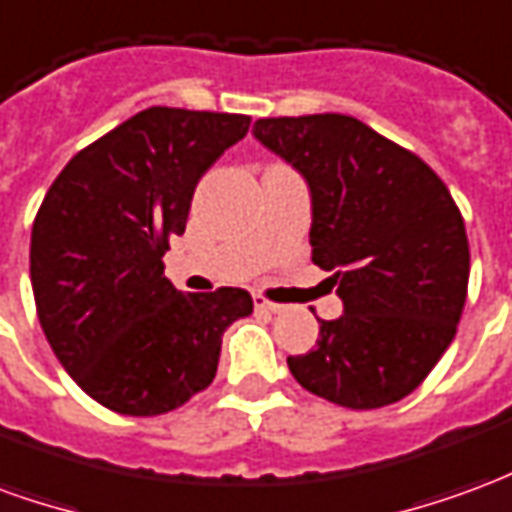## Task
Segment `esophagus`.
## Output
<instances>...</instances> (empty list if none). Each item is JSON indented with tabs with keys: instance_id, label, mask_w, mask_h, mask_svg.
Returning a JSON list of instances; mask_svg holds the SVG:
<instances>
[{
	"instance_id": "obj_1",
	"label": "esophagus",
	"mask_w": 512,
	"mask_h": 512,
	"mask_svg": "<svg viewBox=\"0 0 512 512\" xmlns=\"http://www.w3.org/2000/svg\"><path fill=\"white\" fill-rule=\"evenodd\" d=\"M252 299H255L257 310H263V312H279V310H282L279 304H274V301H268L266 296H263V293H255Z\"/></svg>"
}]
</instances>
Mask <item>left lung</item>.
Wrapping results in <instances>:
<instances>
[{"instance_id":"8db88e82","label":"left lung","mask_w":512,"mask_h":512,"mask_svg":"<svg viewBox=\"0 0 512 512\" xmlns=\"http://www.w3.org/2000/svg\"><path fill=\"white\" fill-rule=\"evenodd\" d=\"M255 136L310 183L312 263L334 271L345 307L318 318L290 373L354 411L403 400L450 348L466 304L469 238L450 189L351 115L263 117Z\"/></svg>"}]
</instances>
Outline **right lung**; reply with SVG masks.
Listing matches in <instances>:
<instances>
[{
    "instance_id": "1",
    "label": "right lung",
    "mask_w": 512,
    "mask_h": 512,
    "mask_svg": "<svg viewBox=\"0 0 512 512\" xmlns=\"http://www.w3.org/2000/svg\"><path fill=\"white\" fill-rule=\"evenodd\" d=\"M252 117L150 106L65 164L29 244L38 321L60 365L101 406L158 417L208 389L244 288L180 293L161 257L197 183Z\"/></svg>"
}]
</instances>
